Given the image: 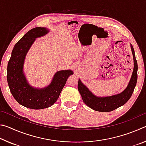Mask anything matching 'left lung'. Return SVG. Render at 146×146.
Returning a JSON list of instances; mask_svg holds the SVG:
<instances>
[{"mask_svg":"<svg viewBox=\"0 0 146 146\" xmlns=\"http://www.w3.org/2000/svg\"><path fill=\"white\" fill-rule=\"evenodd\" d=\"M131 48L133 56L134 61V68H133L131 77L128 84L127 88L122 93L117 95L110 96V97H97L90 91V90L83 84L80 79H78V90L81 95L82 100L86 106L95 111L100 112H110L116 110L118 108L124 105L131 97L135 87L137 81V61L135 58V51L131 44Z\"/></svg>","mask_w":146,"mask_h":146,"instance_id":"1","label":"left lung"}]
</instances>
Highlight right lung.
I'll return each mask as SVG.
<instances>
[{"mask_svg": "<svg viewBox=\"0 0 146 146\" xmlns=\"http://www.w3.org/2000/svg\"><path fill=\"white\" fill-rule=\"evenodd\" d=\"M49 32L46 28H35L26 33L15 45L7 68V80L11 93L20 104L33 110L50 107L56 102L66 84L71 70H61L54 75L46 88L38 89L30 86L23 71L26 54L36 38Z\"/></svg>", "mask_w": 146, "mask_h": 146, "instance_id": "obj_1", "label": "right lung"}]
</instances>
